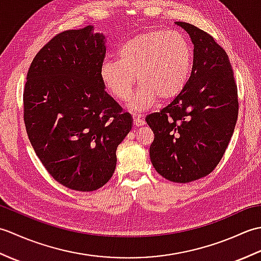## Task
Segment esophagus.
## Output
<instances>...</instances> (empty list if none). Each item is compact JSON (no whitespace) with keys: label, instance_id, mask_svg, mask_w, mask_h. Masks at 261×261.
Instances as JSON below:
<instances>
[{"label":"esophagus","instance_id":"esophagus-1","mask_svg":"<svg viewBox=\"0 0 261 261\" xmlns=\"http://www.w3.org/2000/svg\"><path fill=\"white\" fill-rule=\"evenodd\" d=\"M145 123H146V122L143 121V119H141L140 116H134V124L136 126H141V125H143Z\"/></svg>","mask_w":261,"mask_h":261}]
</instances>
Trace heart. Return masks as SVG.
Listing matches in <instances>:
<instances>
[{
  "label": "heart",
  "mask_w": 261,
  "mask_h": 261,
  "mask_svg": "<svg viewBox=\"0 0 261 261\" xmlns=\"http://www.w3.org/2000/svg\"><path fill=\"white\" fill-rule=\"evenodd\" d=\"M193 67V50L187 39L177 32L156 30L127 39L116 51V59L99 66L105 90L120 102L130 97L136 77L139 87L129 109L141 113L159 97L168 101L184 90Z\"/></svg>",
  "instance_id": "obj_1"
}]
</instances>
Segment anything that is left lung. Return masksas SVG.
I'll return each instance as SVG.
<instances>
[{"label":"left lung","mask_w":261,"mask_h":261,"mask_svg":"<svg viewBox=\"0 0 261 261\" xmlns=\"http://www.w3.org/2000/svg\"><path fill=\"white\" fill-rule=\"evenodd\" d=\"M191 37L193 67L184 90L146 121L154 139L149 152L166 179L190 182L212 173L223 157L238 119V90L228 55L212 36L175 22Z\"/></svg>","instance_id":"8db88e82"}]
</instances>
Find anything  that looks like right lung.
Returning a JSON list of instances; mask_svg holds the SVG:
<instances>
[{"instance_id":"right-lung-1","label":"right lung","mask_w":261,"mask_h":261,"mask_svg":"<svg viewBox=\"0 0 261 261\" xmlns=\"http://www.w3.org/2000/svg\"><path fill=\"white\" fill-rule=\"evenodd\" d=\"M105 41L93 25L64 31L36 55L27 75L28 137L48 173L74 191L107 184L116 148L132 127V116L122 112L99 80Z\"/></svg>"}]
</instances>
